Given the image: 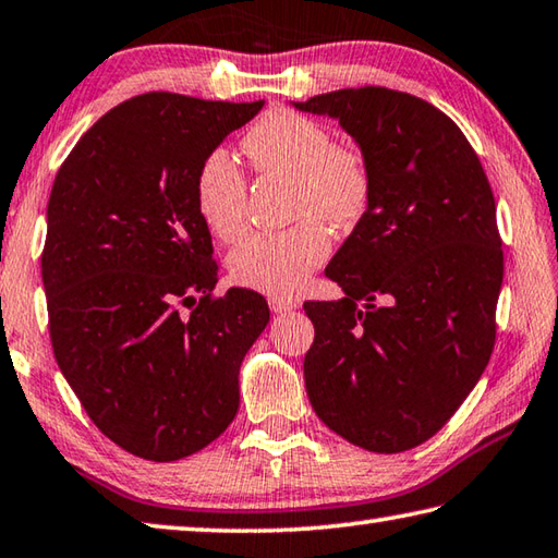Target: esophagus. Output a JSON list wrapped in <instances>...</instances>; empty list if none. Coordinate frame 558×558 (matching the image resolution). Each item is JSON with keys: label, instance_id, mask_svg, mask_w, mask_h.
Segmentation results:
<instances>
[{"label": "esophagus", "instance_id": "34e87169", "mask_svg": "<svg viewBox=\"0 0 558 558\" xmlns=\"http://www.w3.org/2000/svg\"><path fill=\"white\" fill-rule=\"evenodd\" d=\"M299 303L293 299H287V296H269V308L275 313H287V311H293L296 308Z\"/></svg>", "mask_w": 558, "mask_h": 558}]
</instances>
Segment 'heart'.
I'll list each match as a JSON object with an SVG mask.
<instances>
[{
  "label": "heart",
  "instance_id": "1",
  "mask_svg": "<svg viewBox=\"0 0 558 558\" xmlns=\"http://www.w3.org/2000/svg\"><path fill=\"white\" fill-rule=\"evenodd\" d=\"M243 148L259 174L291 177V211L296 226L275 233H250L230 255V275L240 287L271 296H291L330 255V233L350 228L372 204L374 172L354 143H332V133L308 116L275 109L245 135ZM196 211L220 240H235L247 218V180L235 157L214 148L194 177Z\"/></svg>",
  "mask_w": 558,
  "mask_h": 558
}]
</instances>
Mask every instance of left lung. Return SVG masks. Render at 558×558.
Masks as SVG:
<instances>
[{"mask_svg":"<svg viewBox=\"0 0 558 558\" xmlns=\"http://www.w3.org/2000/svg\"><path fill=\"white\" fill-rule=\"evenodd\" d=\"M332 116L366 153L374 194L325 277L344 299L306 301L311 405L378 454L427 442L476 386L496 344L502 243L478 155L413 94L360 87L293 104Z\"/></svg>","mask_w":558,"mask_h":558,"instance_id":"obj_1","label":"left lung"}]
</instances>
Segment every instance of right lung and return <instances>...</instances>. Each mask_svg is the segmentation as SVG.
I'll list each match as a JSON object with an SVG mask.
<instances>
[{
	"mask_svg": "<svg viewBox=\"0 0 558 558\" xmlns=\"http://www.w3.org/2000/svg\"><path fill=\"white\" fill-rule=\"evenodd\" d=\"M262 107L141 94L104 113L52 182V352L92 423L141 459H184L233 423L240 364L269 323L257 291L214 293L194 198L204 155Z\"/></svg>",
	"mask_w": 558,
	"mask_h": 558,
	"instance_id": "right-lung-1",
	"label": "right lung"
}]
</instances>
